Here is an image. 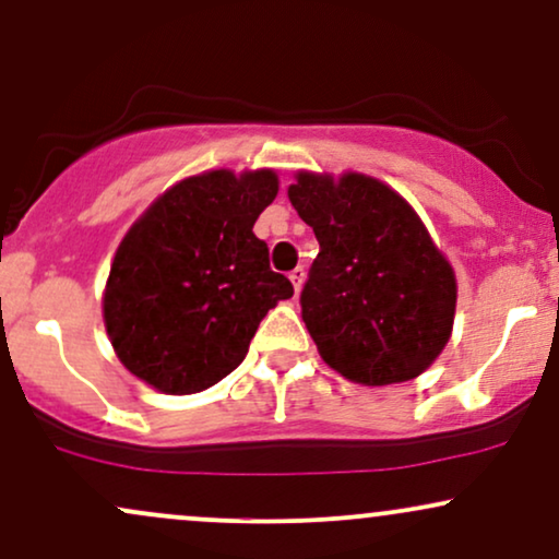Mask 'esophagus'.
Instances as JSON below:
<instances>
[{"mask_svg":"<svg viewBox=\"0 0 559 559\" xmlns=\"http://www.w3.org/2000/svg\"><path fill=\"white\" fill-rule=\"evenodd\" d=\"M304 277H306V272L300 266L293 269V272H290V282H293L295 293H300V287H304Z\"/></svg>","mask_w":559,"mask_h":559,"instance_id":"obj_1","label":"esophagus"}]
</instances>
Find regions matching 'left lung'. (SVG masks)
<instances>
[{
	"label": "left lung",
	"mask_w": 559,
	"mask_h": 559,
	"mask_svg": "<svg viewBox=\"0 0 559 559\" xmlns=\"http://www.w3.org/2000/svg\"><path fill=\"white\" fill-rule=\"evenodd\" d=\"M287 199L319 240L300 313L324 364L364 386L429 369L452 334L457 280L416 209L360 173L300 169Z\"/></svg>",
	"instance_id": "left-lung-1"
}]
</instances>
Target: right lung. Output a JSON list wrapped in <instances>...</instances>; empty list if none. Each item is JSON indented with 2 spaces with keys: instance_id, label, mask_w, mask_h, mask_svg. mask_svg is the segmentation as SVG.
<instances>
[{
  "instance_id": "right-lung-1",
  "label": "right lung",
  "mask_w": 559,
  "mask_h": 559,
  "mask_svg": "<svg viewBox=\"0 0 559 559\" xmlns=\"http://www.w3.org/2000/svg\"><path fill=\"white\" fill-rule=\"evenodd\" d=\"M277 190L274 169H209L164 190L124 233L102 311L133 377L193 395L242 364L269 308L293 298L253 235Z\"/></svg>"
}]
</instances>
